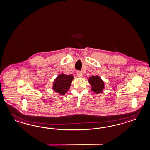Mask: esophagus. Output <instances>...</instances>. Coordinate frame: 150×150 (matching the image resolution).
<instances>
[{
	"label": "esophagus",
	"instance_id": "esophagus-1",
	"mask_svg": "<svg viewBox=\"0 0 150 150\" xmlns=\"http://www.w3.org/2000/svg\"><path fill=\"white\" fill-rule=\"evenodd\" d=\"M77 76L81 77L82 76V73L81 71H78L77 72Z\"/></svg>",
	"mask_w": 150,
	"mask_h": 150
}]
</instances>
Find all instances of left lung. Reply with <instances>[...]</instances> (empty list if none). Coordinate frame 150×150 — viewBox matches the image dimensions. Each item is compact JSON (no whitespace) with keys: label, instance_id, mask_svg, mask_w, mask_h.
I'll list each match as a JSON object with an SVG mask.
<instances>
[{"label":"left lung","instance_id":"8db88e82","mask_svg":"<svg viewBox=\"0 0 150 150\" xmlns=\"http://www.w3.org/2000/svg\"><path fill=\"white\" fill-rule=\"evenodd\" d=\"M89 82L92 87L91 90L96 93L103 91L104 88V82L98 76H93L89 78Z\"/></svg>","mask_w":150,"mask_h":150}]
</instances>
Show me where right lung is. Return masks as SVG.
<instances>
[{
	"label": "right lung",
	"mask_w": 150,
	"mask_h": 150,
	"mask_svg": "<svg viewBox=\"0 0 150 150\" xmlns=\"http://www.w3.org/2000/svg\"><path fill=\"white\" fill-rule=\"evenodd\" d=\"M73 79V76L71 75L60 74L54 81L53 88L54 90L64 95L70 88Z\"/></svg>",
	"instance_id": "right-lung-1"
}]
</instances>
